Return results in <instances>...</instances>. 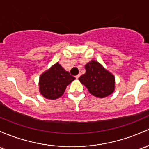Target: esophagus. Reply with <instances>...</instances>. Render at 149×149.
<instances>
[{
    "mask_svg": "<svg viewBox=\"0 0 149 149\" xmlns=\"http://www.w3.org/2000/svg\"><path fill=\"white\" fill-rule=\"evenodd\" d=\"M80 76H81V75H80V74H78L77 76H76V79H78V78L80 77Z\"/></svg>",
    "mask_w": 149,
    "mask_h": 149,
    "instance_id": "34e87169",
    "label": "esophagus"
}]
</instances>
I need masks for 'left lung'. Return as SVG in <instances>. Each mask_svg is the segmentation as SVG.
I'll use <instances>...</instances> for the list:
<instances>
[{"instance_id": "left-lung-1", "label": "left lung", "mask_w": 149, "mask_h": 149, "mask_svg": "<svg viewBox=\"0 0 149 149\" xmlns=\"http://www.w3.org/2000/svg\"><path fill=\"white\" fill-rule=\"evenodd\" d=\"M86 73L78 78L93 95L97 97H107L115 88L114 76L97 61L92 60L85 66Z\"/></svg>"}]
</instances>
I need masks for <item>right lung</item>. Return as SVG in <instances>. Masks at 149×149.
Listing matches in <instances>:
<instances>
[{"instance_id": "obj_1", "label": "right lung", "mask_w": 149, "mask_h": 149, "mask_svg": "<svg viewBox=\"0 0 149 149\" xmlns=\"http://www.w3.org/2000/svg\"><path fill=\"white\" fill-rule=\"evenodd\" d=\"M75 79L76 78L56 63L40 76V92L45 98L57 99L64 93L66 86Z\"/></svg>"}]
</instances>
